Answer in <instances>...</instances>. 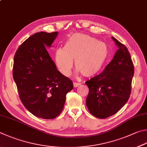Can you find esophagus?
<instances>
[{
	"instance_id": "esophagus-1",
	"label": "esophagus",
	"mask_w": 147,
	"mask_h": 147,
	"mask_svg": "<svg viewBox=\"0 0 147 147\" xmlns=\"http://www.w3.org/2000/svg\"><path fill=\"white\" fill-rule=\"evenodd\" d=\"M81 84H80V83H76V82H73V86L74 87H78L79 85H80Z\"/></svg>"
}]
</instances>
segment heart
<instances>
[{"instance_id": "b5f03b06", "label": "heart", "mask_w": 147, "mask_h": 147, "mask_svg": "<svg viewBox=\"0 0 147 147\" xmlns=\"http://www.w3.org/2000/svg\"><path fill=\"white\" fill-rule=\"evenodd\" d=\"M107 46L94 37L82 33H74L65 42L64 48L60 47L55 53V62L60 73L69 76L73 66L83 76L90 77L102 67L108 56Z\"/></svg>"}]
</instances>
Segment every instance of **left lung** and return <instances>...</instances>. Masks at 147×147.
Returning a JSON list of instances; mask_svg holds the SVG:
<instances>
[{
    "instance_id": "1",
    "label": "left lung",
    "mask_w": 147,
    "mask_h": 147,
    "mask_svg": "<svg viewBox=\"0 0 147 147\" xmlns=\"http://www.w3.org/2000/svg\"><path fill=\"white\" fill-rule=\"evenodd\" d=\"M112 39L118 47L113 60L102 73L85 82L89 89L87 108L92 115L100 119L118 113L127 102L134 73L127 48L114 37Z\"/></svg>"
}]
</instances>
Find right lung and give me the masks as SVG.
<instances>
[{"mask_svg": "<svg viewBox=\"0 0 147 147\" xmlns=\"http://www.w3.org/2000/svg\"><path fill=\"white\" fill-rule=\"evenodd\" d=\"M58 34H33L18 47L13 63V79L23 105L34 116L47 119L59 115L66 94L73 89V82L57 70L46 49Z\"/></svg>", "mask_w": 147, "mask_h": 147, "instance_id": "add662e5", "label": "right lung"}]
</instances>
